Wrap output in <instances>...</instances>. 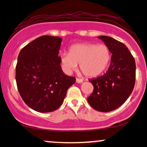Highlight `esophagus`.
Returning a JSON list of instances; mask_svg holds the SVG:
<instances>
[{
    "label": "esophagus",
    "instance_id": "esophagus-1",
    "mask_svg": "<svg viewBox=\"0 0 147 147\" xmlns=\"http://www.w3.org/2000/svg\"><path fill=\"white\" fill-rule=\"evenodd\" d=\"M76 82H77V83H78V84H82V83H83V79L77 78L76 79Z\"/></svg>",
    "mask_w": 147,
    "mask_h": 147
}]
</instances>
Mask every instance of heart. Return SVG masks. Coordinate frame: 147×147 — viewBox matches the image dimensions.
Wrapping results in <instances>:
<instances>
[{
  "mask_svg": "<svg viewBox=\"0 0 147 147\" xmlns=\"http://www.w3.org/2000/svg\"><path fill=\"white\" fill-rule=\"evenodd\" d=\"M111 55L109 48L104 44L82 43L72 45L68 53L60 55L62 68L70 73L77 67L87 77H96L100 75L107 68L111 61Z\"/></svg>",
  "mask_w": 147,
  "mask_h": 147,
  "instance_id": "1",
  "label": "heart"
}]
</instances>
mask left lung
Segmentation results:
<instances>
[{"instance_id": "1", "label": "left lung", "mask_w": 147, "mask_h": 147, "mask_svg": "<svg viewBox=\"0 0 147 147\" xmlns=\"http://www.w3.org/2000/svg\"><path fill=\"white\" fill-rule=\"evenodd\" d=\"M98 38L112 54L111 65L104 75L89 80L94 90L87 100L96 111L110 112L122 106L132 92L136 82V62L124 43L110 36Z\"/></svg>"}]
</instances>
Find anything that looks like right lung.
<instances>
[{"instance_id":"add662e5","label":"right lung","mask_w":147,"mask_h":147,"mask_svg":"<svg viewBox=\"0 0 147 147\" xmlns=\"http://www.w3.org/2000/svg\"><path fill=\"white\" fill-rule=\"evenodd\" d=\"M62 38L41 36L21 50L16 67L18 92L25 104L39 113L58 109L75 77L65 75L59 57Z\"/></svg>"}]
</instances>
